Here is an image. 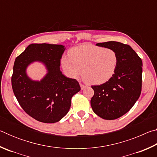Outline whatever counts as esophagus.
Returning <instances> with one entry per match:
<instances>
[{"label":"esophagus","instance_id":"esophagus-1","mask_svg":"<svg viewBox=\"0 0 157 157\" xmlns=\"http://www.w3.org/2000/svg\"><path fill=\"white\" fill-rule=\"evenodd\" d=\"M79 85H80V87H81V89L82 90H83V89H84L85 88H86V86H85V85H84V84H82V83L79 84Z\"/></svg>","mask_w":157,"mask_h":157}]
</instances>
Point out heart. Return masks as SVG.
Masks as SVG:
<instances>
[{
  "mask_svg": "<svg viewBox=\"0 0 157 157\" xmlns=\"http://www.w3.org/2000/svg\"><path fill=\"white\" fill-rule=\"evenodd\" d=\"M69 56H63L61 66L69 78L76 79L81 75L87 83L102 84L115 74L118 64L116 50L86 44L69 50Z\"/></svg>",
  "mask_w": 157,
  "mask_h": 157,
  "instance_id": "obj_1",
  "label": "heart"
}]
</instances>
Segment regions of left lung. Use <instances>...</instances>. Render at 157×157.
Wrapping results in <instances>:
<instances>
[{
	"mask_svg": "<svg viewBox=\"0 0 157 157\" xmlns=\"http://www.w3.org/2000/svg\"><path fill=\"white\" fill-rule=\"evenodd\" d=\"M96 46L116 50L118 64L112 78L92 86L93 111L105 120H114L125 114L134 105L141 93L142 60L129 45L117 41L98 43Z\"/></svg>",
	"mask_w": 157,
	"mask_h": 157,
	"instance_id": "8db88e82",
	"label": "left lung"
}]
</instances>
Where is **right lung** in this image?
Masks as SVG:
<instances>
[{
    "mask_svg": "<svg viewBox=\"0 0 157 157\" xmlns=\"http://www.w3.org/2000/svg\"><path fill=\"white\" fill-rule=\"evenodd\" d=\"M64 46L49 44L29 45L16 58L12 86L21 107L29 116L45 123H54L70 109L71 98L80 91L79 82L66 78L60 71ZM44 63L47 73L40 81H33L26 69L30 63Z\"/></svg>",
    "mask_w": 157,
    "mask_h": 157,
    "instance_id": "1",
    "label": "right lung"
}]
</instances>
